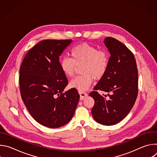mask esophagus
Wrapping results in <instances>:
<instances>
[{
  "mask_svg": "<svg viewBox=\"0 0 157 157\" xmlns=\"http://www.w3.org/2000/svg\"><path fill=\"white\" fill-rule=\"evenodd\" d=\"M79 94L80 95V100L84 99V98H85L87 96V94L86 93H85V92L79 91Z\"/></svg>",
  "mask_w": 157,
  "mask_h": 157,
  "instance_id": "esophagus-1",
  "label": "esophagus"
}]
</instances>
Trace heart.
<instances>
[{
  "label": "heart",
  "instance_id": "1",
  "mask_svg": "<svg viewBox=\"0 0 157 157\" xmlns=\"http://www.w3.org/2000/svg\"><path fill=\"white\" fill-rule=\"evenodd\" d=\"M71 58L64 57L60 66L67 77L75 75L76 66L81 67V73L70 82V86L79 91H86L93 82V78L100 79L105 73L109 61L108 52L87 43H82L73 48L70 52Z\"/></svg>",
  "mask_w": 157,
  "mask_h": 157
}]
</instances>
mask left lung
I'll return each mask as SVG.
<instances>
[{
	"mask_svg": "<svg viewBox=\"0 0 157 157\" xmlns=\"http://www.w3.org/2000/svg\"><path fill=\"white\" fill-rule=\"evenodd\" d=\"M104 43L110 56L107 70L89 96L94 100L91 113L94 120L104 125L122 121L130 113L138 94V70L132 52L117 40L107 37ZM100 90L108 93L101 96Z\"/></svg>",
	"mask_w": 157,
	"mask_h": 157,
	"instance_id": "left-lung-1",
	"label": "left lung"
}]
</instances>
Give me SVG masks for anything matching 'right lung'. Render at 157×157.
<instances>
[{
    "instance_id": "obj_1",
    "label": "right lung",
    "mask_w": 157,
    "mask_h": 157,
    "mask_svg": "<svg viewBox=\"0 0 157 157\" xmlns=\"http://www.w3.org/2000/svg\"><path fill=\"white\" fill-rule=\"evenodd\" d=\"M72 40H44L25 55L20 68V94L29 113L42 125L58 128L74 116L79 95L68 84L59 57Z\"/></svg>"
}]
</instances>
